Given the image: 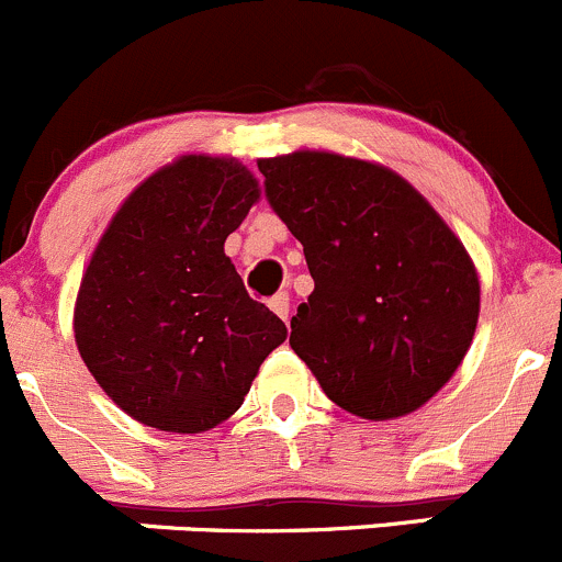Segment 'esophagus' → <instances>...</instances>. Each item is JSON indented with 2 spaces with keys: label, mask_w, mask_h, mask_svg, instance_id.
<instances>
[{
  "label": "esophagus",
  "mask_w": 562,
  "mask_h": 562,
  "mask_svg": "<svg viewBox=\"0 0 562 562\" xmlns=\"http://www.w3.org/2000/svg\"><path fill=\"white\" fill-rule=\"evenodd\" d=\"M270 308H273L283 322H289V316H292V300H289V292L276 294V297L270 300Z\"/></svg>",
  "instance_id": "34e87169"
}]
</instances>
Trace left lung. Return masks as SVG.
Here are the masks:
<instances>
[{
    "mask_svg": "<svg viewBox=\"0 0 562 562\" xmlns=\"http://www.w3.org/2000/svg\"><path fill=\"white\" fill-rule=\"evenodd\" d=\"M259 171L314 279L292 316L297 358L358 418L424 407L475 336L481 281L468 248L387 166L297 149L262 158Z\"/></svg>",
    "mask_w": 562,
    "mask_h": 562,
    "instance_id": "obj_1",
    "label": "left lung"
}]
</instances>
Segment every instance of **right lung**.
<instances>
[{"mask_svg": "<svg viewBox=\"0 0 562 562\" xmlns=\"http://www.w3.org/2000/svg\"><path fill=\"white\" fill-rule=\"evenodd\" d=\"M259 193L237 158L180 155L133 188L94 246L76 294V347L138 424L215 429L286 338L224 254Z\"/></svg>", "mask_w": 562, "mask_h": 562, "instance_id": "1", "label": "right lung"}]
</instances>
